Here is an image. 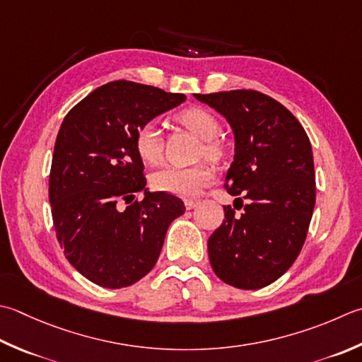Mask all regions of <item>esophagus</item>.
<instances>
[{"label":"esophagus","instance_id":"esophagus-1","mask_svg":"<svg viewBox=\"0 0 362 362\" xmlns=\"http://www.w3.org/2000/svg\"><path fill=\"white\" fill-rule=\"evenodd\" d=\"M197 204H199V201H196V199H188V201H185V207H187V209H193V207H196Z\"/></svg>","mask_w":362,"mask_h":362}]
</instances>
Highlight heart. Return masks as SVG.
I'll list each match as a JSON object with an SVG mask.
<instances>
[{"label":"heart","mask_w":362,"mask_h":362,"mask_svg":"<svg viewBox=\"0 0 362 362\" xmlns=\"http://www.w3.org/2000/svg\"><path fill=\"white\" fill-rule=\"evenodd\" d=\"M177 120L204 143V153L210 160H219L224 155V147L216 139L219 133L218 119L209 110L191 106L177 115ZM134 148L139 158L157 165L163 158V138L161 132L153 122L141 127L134 136ZM214 180V173L207 165L191 168L166 166L158 169L152 175V185L163 193L179 197H196L201 191Z\"/></svg>","instance_id":"heart-1"}]
</instances>
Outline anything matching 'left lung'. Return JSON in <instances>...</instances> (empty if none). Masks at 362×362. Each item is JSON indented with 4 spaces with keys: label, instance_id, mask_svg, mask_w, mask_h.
<instances>
[{
    "label": "left lung",
    "instance_id": "left-lung-1",
    "mask_svg": "<svg viewBox=\"0 0 362 362\" xmlns=\"http://www.w3.org/2000/svg\"><path fill=\"white\" fill-rule=\"evenodd\" d=\"M194 97L230 124L235 155L224 187L247 199L240 216L224 205V221L207 245L211 268L237 288L270 286L298 257L313 218L310 141L298 119L262 92L237 89ZM242 197L237 199L243 207Z\"/></svg>",
    "mask_w": 362,
    "mask_h": 362
}]
</instances>
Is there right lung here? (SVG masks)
<instances>
[{
  "label": "right lung",
  "mask_w": 362,
  "mask_h": 362,
  "mask_svg": "<svg viewBox=\"0 0 362 362\" xmlns=\"http://www.w3.org/2000/svg\"><path fill=\"white\" fill-rule=\"evenodd\" d=\"M187 100L158 88L111 81L64 117L56 138L48 197L56 237L76 272L106 288L129 287L157 264L182 199L151 193L134 148L141 127ZM127 205L123 207V204Z\"/></svg>",
  "instance_id": "obj_1"
}]
</instances>
